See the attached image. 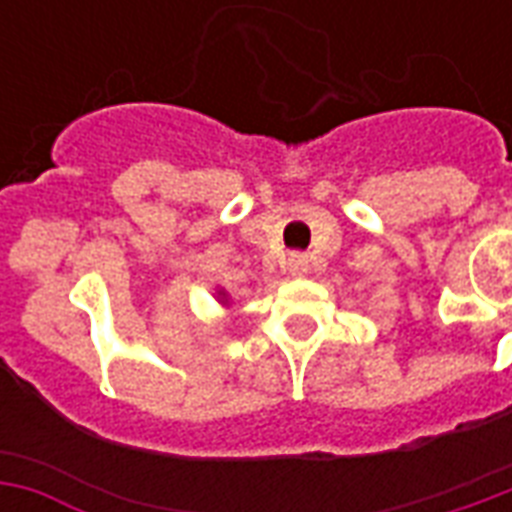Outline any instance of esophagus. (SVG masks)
<instances>
[{"label": "esophagus", "mask_w": 512, "mask_h": 512, "mask_svg": "<svg viewBox=\"0 0 512 512\" xmlns=\"http://www.w3.org/2000/svg\"><path fill=\"white\" fill-rule=\"evenodd\" d=\"M287 273H289V276H295V279L305 276V273H308V257L300 255V252L289 255L287 257Z\"/></svg>", "instance_id": "esophagus-1"}]
</instances>
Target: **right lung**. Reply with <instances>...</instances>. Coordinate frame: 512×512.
Returning <instances> with one entry per match:
<instances>
[{"label":"right lung","mask_w":512,"mask_h":512,"mask_svg":"<svg viewBox=\"0 0 512 512\" xmlns=\"http://www.w3.org/2000/svg\"><path fill=\"white\" fill-rule=\"evenodd\" d=\"M215 295H217V303L220 305H231V300H228V292H225V289H217Z\"/></svg>","instance_id":"obj_1"}]
</instances>
